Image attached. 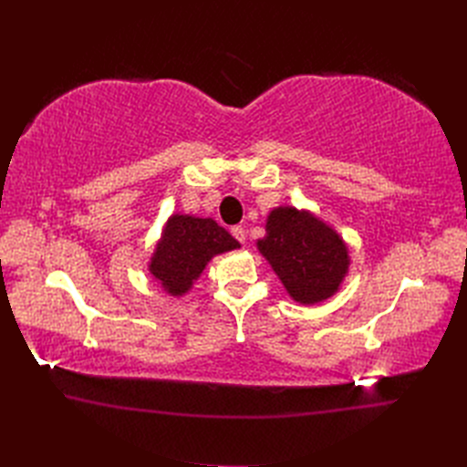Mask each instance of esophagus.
I'll list each match as a JSON object with an SVG mask.
<instances>
[{
  "mask_svg": "<svg viewBox=\"0 0 467 467\" xmlns=\"http://www.w3.org/2000/svg\"><path fill=\"white\" fill-rule=\"evenodd\" d=\"M232 235L237 239L239 244H245V230L242 228V225H234V228H232Z\"/></svg>",
  "mask_w": 467,
  "mask_h": 467,
  "instance_id": "1",
  "label": "esophagus"
}]
</instances>
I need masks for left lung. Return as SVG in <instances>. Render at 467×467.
I'll return each instance as SVG.
<instances>
[{
    "instance_id": "1",
    "label": "left lung",
    "mask_w": 467,
    "mask_h": 467,
    "mask_svg": "<svg viewBox=\"0 0 467 467\" xmlns=\"http://www.w3.org/2000/svg\"><path fill=\"white\" fill-rule=\"evenodd\" d=\"M255 245L290 298L302 306L333 298L348 275L347 242L312 210L273 208L266 216L265 237Z\"/></svg>"
}]
</instances>
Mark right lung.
I'll return each mask as SVG.
<instances>
[{
	"instance_id": "add662e5",
	"label": "right lung",
	"mask_w": 467,
	"mask_h": 467,
	"mask_svg": "<svg viewBox=\"0 0 467 467\" xmlns=\"http://www.w3.org/2000/svg\"><path fill=\"white\" fill-rule=\"evenodd\" d=\"M237 239L212 218L173 212L148 261V271L173 298L189 294L206 265L222 253L239 249Z\"/></svg>"
}]
</instances>
